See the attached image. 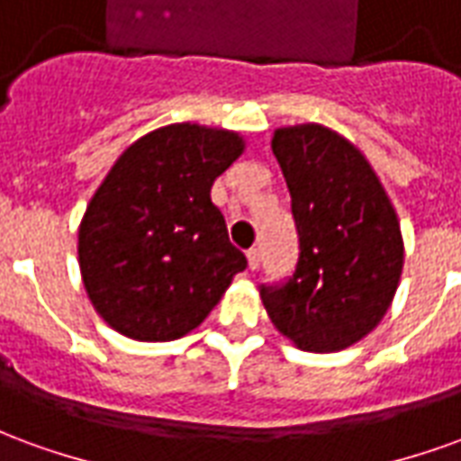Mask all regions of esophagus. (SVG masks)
<instances>
[{
    "label": "esophagus",
    "instance_id": "1",
    "mask_svg": "<svg viewBox=\"0 0 461 461\" xmlns=\"http://www.w3.org/2000/svg\"><path fill=\"white\" fill-rule=\"evenodd\" d=\"M247 259H249V269H251V271L259 269V261H261L259 247H251V249L247 251Z\"/></svg>",
    "mask_w": 461,
    "mask_h": 461
}]
</instances>
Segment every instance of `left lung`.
Segmentation results:
<instances>
[{
  "label": "left lung",
  "instance_id": "8db88e82",
  "mask_svg": "<svg viewBox=\"0 0 461 461\" xmlns=\"http://www.w3.org/2000/svg\"><path fill=\"white\" fill-rule=\"evenodd\" d=\"M291 194L299 257L261 284L271 323L303 350L330 353L375 329L402 271V237L383 185L360 152L323 125L274 132Z\"/></svg>",
  "mask_w": 461,
  "mask_h": 461
}]
</instances>
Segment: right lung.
Returning a JSON list of instances; mask_svg holds the SVG:
<instances>
[{
	"instance_id": "obj_1",
	"label": "right lung",
	"mask_w": 461,
	"mask_h": 461,
	"mask_svg": "<svg viewBox=\"0 0 461 461\" xmlns=\"http://www.w3.org/2000/svg\"><path fill=\"white\" fill-rule=\"evenodd\" d=\"M241 150L237 132L177 122L118 158L78 230L84 286L111 329L135 340L180 339L247 269L210 197Z\"/></svg>"
}]
</instances>
